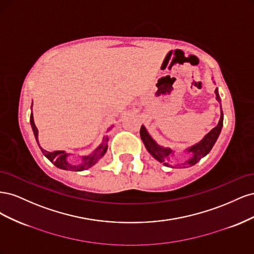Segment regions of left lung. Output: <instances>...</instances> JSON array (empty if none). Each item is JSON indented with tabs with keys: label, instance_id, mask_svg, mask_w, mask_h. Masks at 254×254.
Segmentation results:
<instances>
[{
	"label": "left lung",
	"instance_id": "8db88e82",
	"mask_svg": "<svg viewBox=\"0 0 254 254\" xmlns=\"http://www.w3.org/2000/svg\"><path fill=\"white\" fill-rule=\"evenodd\" d=\"M213 79V78H212ZM215 94H216V99L217 102L220 104L221 99L218 93V89H215ZM222 123H224V113H222V109H221V104H220V119L216 127H214L209 133H206L202 140L199 141L198 143L194 144L190 147L187 148L186 151L190 153V159H188L187 161H184L181 164H175V166L172 164V159L171 157L174 156V150H172L171 148L168 147H163V146L159 145L155 140L152 139L150 136V134L148 133L147 129L145 128L144 125H142L141 130H140V135L141 139L145 145L146 149L150 153V155L155 158L157 161H159L160 163H163V165L168 166V167H177L178 166L179 168H186V167H190L193 166L196 163H198L200 159H202L203 157H205L207 153H209L212 149V147L214 146L215 142L217 141L218 136L220 134L221 128H222Z\"/></svg>",
	"mask_w": 254,
	"mask_h": 254
}]
</instances>
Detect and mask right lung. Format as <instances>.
<instances>
[{
	"instance_id": "add662e5",
	"label": "right lung",
	"mask_w": 254,
	"mask_h": 254,
	"mask_svg": "<svg viewBox=\"0 0 254 254\" xmlns=\"http://www.w3.org/2000/svg\"><path fill=\"white\" fill-rule=\"evenodd\" d=\"M32 108H33V105H32ZM30 125H32V129H33V132H34V135H35V139H36L38 145H39V140H38V129L35 125V122H34L33 111H32V113H30ZM112 127H110L108 129V131ZM39 147H40L43 155L47 157L51 161V162L55 166H57L58 168H61V170H64V171L80 172V171L88 170V168L95 165L98 162V160L104 157L107 149H108V136H104L103 142L99 144L98 147L94 151H92L90 155L81 157L80 162L78 164H72V163L68 162L67 157L70 156V153H66L64 150H55V151L51 152V151L43 149L40 145H39Z\"/></svg>"
}]
</instances>
